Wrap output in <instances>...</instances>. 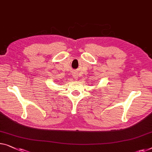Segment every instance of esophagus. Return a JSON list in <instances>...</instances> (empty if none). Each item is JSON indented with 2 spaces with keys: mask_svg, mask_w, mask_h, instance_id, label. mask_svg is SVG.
I'll use <instances>...</instances> for the list:
<instances>
[{
  "mask_svg": "<svg viewBox=\"0 0 152 152\" xmlns=\"http://www.w3.org/2000/svg\"><path fill=\"white\" fill-rule=\"evenodd\" d=\"M73 76H74L75 79H77V75H75V74H73Z\"/></svg>",
  "mask_w": 152,
  "mask_h": 152,
  "instance_id": "obj_1",
  "label": "esophagus"
}]
</instances>
